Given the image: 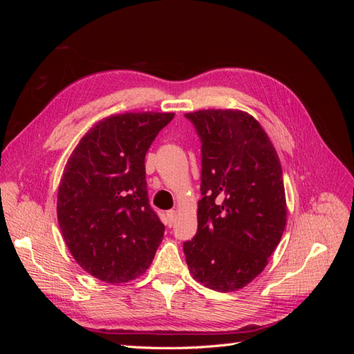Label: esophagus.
<instances>
[{"label": "esophagus", "instance_id": "34e87169", "mask_svg": "<svg viewBox=\"0 0 354 354\" xmlns=\"http://www.w3.org/2000/svg\"><path fill=\"white\" fill-rule=\"evenodd\" d=\"M177 217V211L176 209H171L167 212V220H168V226H173V223Z\"/></svg>", "mask_w": 354, "mask_h": 354}]
</instances>
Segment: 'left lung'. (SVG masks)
Wrapping results in <instances>:
<instances>
[{
    "instance_id": "1",
    "label": "left lung",
    "mask_w": 354,
    "mask_h": 354,
    "mask_svg": "<svg viewBox=\"0 0 354 354\" xmlns=\"http://www.w3.org/2000/svg\"><path fill=\"white\" fill-rule=\"evenodd\" d=\"M202 142L198 233L183 251L194 279L218 292L248 285L286 226L282 167L260 122L239 109L186 113Z\"/></svg>"
}]
</instances>
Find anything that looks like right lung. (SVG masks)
<instances>
[{"mask_svg":"<svg viewBox=\"0 0 354 354\" xmlns=\"http://www.w3.org/2000/svg\"><path fill=\"white\" fill-rule=\"evenodd\" d=\"M173 112H125L95 122L63 169L57 221L80 267L125 283L151 266L165 226L149 205L145 156Z\"/></svg>","mask_w":354,"mask_h":354,"instance_id":"add662e5","label":"right lung"}]
</instances>
